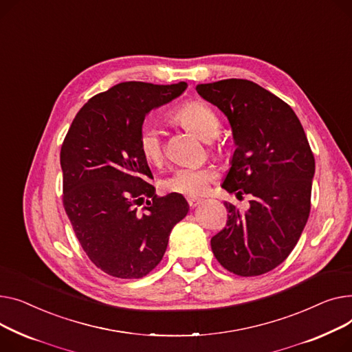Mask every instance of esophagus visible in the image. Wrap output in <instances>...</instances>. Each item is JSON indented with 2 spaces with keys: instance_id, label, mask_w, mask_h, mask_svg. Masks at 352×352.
I'll return each mask as SVG.
<instances>
[{
  "instance_id": "1",
  "label": "esophagus",
  "mask_w": 352,
  "mask_h": 352,
  "mask_svg": "<svg viewBox=\"0 0 352 352\" xmlns=\"http://www.w3.org/2000/svg\"><path fill=\"white\" fill-rule=\"evenodd\" d=\"M201 201H203V199H197V197H188V203H189L190 208H196V206H199Z\"/></svg>"
}]
</instances>
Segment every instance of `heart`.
I'll return each mask as SVG.
<instances>
[{"label":"heart","instance_id":"heart-1","mask_svg":"<svg viewBox=\"0 0 352 352\" xmlns=\"http://www.w3.org/2000/svg\"><path fill=\"white\" fill-rule=\"evenodd\" d=\"M177 119L184 126L195 131L201 139L210 140L219 132V119L214 111L203 100L183 103L176 111ZM139 149L151 163H159L163 157L162 129L156 119L149 118L142 123L139 131ZM214 172L206 166H182L173 170L162 186L168 192L183 196H200L209 188Z\"/></svg>","mask_w":352,"mask_h":352}]
</instances>
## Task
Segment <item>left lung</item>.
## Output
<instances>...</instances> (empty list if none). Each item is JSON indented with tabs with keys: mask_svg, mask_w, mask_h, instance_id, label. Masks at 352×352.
<instances>
[{
	"mask_svg": "<svg viewBox=\"0 0 352 352\" xmlns=\"http://www.w3.org/2000/svg\"><path fill=\"white\" fill-rule=\"evenodd\" d=\"M197 94L229 119L236 151L221 188L249 210L224 203L226 227L212 237L217 261L241 277L281 264L296 247L311 209L314 155L294 111L247 79L200 84Z\"/></svg>",
	"mask_w": 352,
	"mask_h": 352,
	"instance_id": "obj_1",
	"label": "left lung"
}]
</instances>
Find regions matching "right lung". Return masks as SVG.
Here are the masks:
<instances>
[{
	"instance_id": "1",
	"label": "right lung",
	"mask_w": 352,
	"mask_h": 352,
	"mask_svg": "<svg viewBox=\"0 0 352 352\" xmlns=\"http://www.w3.org/2000/svg\"><path fill=\"white\" fill-rule=\"evenodd\" d=\"M186 88V82H122L80 108L62 143L65 212L89 260L109 276L149 274L166 252L175 224L189 212L182 195H155L139 149L146 115Z\"/></svg>"
}]
</instances>
